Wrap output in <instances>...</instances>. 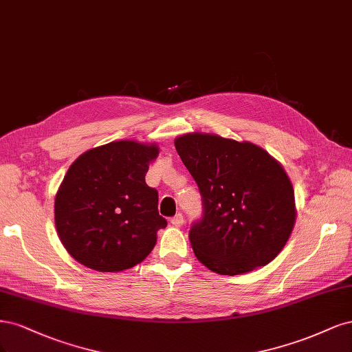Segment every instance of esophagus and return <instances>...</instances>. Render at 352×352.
<instances>
[{
  "label": "esophagus",
  "mask_w": 352,
  "mask_h": 352,
  "mask_svg": "<svg viewBox=\"0 0 352 352\" xmlns=\"http://www.w3.org/2000/svg\"><path fill=\"white\" fill-rule=\"evenodd\" d=\"M171 223L174 225V226H181L184 223V217L181 213H178V214H175L174 218H171Z\"/></svg>",
  "instance_id": "1"
}]
</instances>
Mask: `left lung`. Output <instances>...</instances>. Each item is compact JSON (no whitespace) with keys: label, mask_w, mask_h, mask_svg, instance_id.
<instances>
[{"label":"left lung","mask_w":352,"mask_h":352,"mask_svg":"<svg viewBox=\"0 0 352 352\" xmlns=\"http://www.w3.org/2000/svg\"><path fill=\"white\" fill-rule=\"evenodd\" d=\"M175 149L201 195V218L188 231L196 257L230 276L272 262L296 222L283 168L262 147L212 134L181 135Z\"/></svg>","instance_id":"obj_1"}]
</instances>
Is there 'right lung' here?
<instances>
[{"label":"right lung","mask_w":352,"mask_h":352,"mask_svg":"<svg viewBox=\"0 0 352 352\" xmlns=\"http://www.w3.org/2000/svg\"><path fill=\"white\" fill-rule=\"evenodd\" d=\"M155 144L112 142L78 156L55 197V226L65 250L99 272H120L153 250L166 219L146 184Z\"/></svg>","instance_id":"right-lung-1"}]
</instances>
